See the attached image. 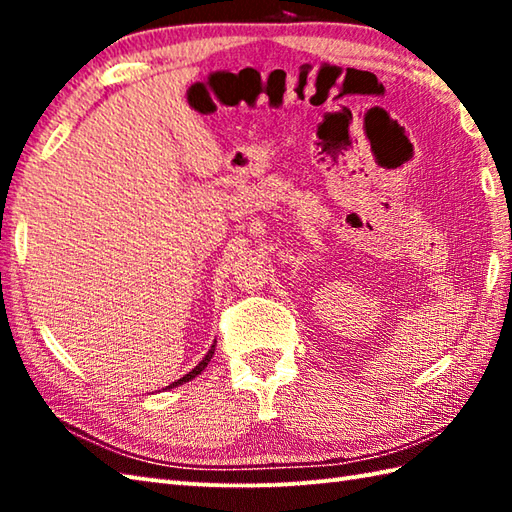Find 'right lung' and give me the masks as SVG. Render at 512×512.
I'll return each mask as SVG.
<instances>
[{
	"mask_svg": "<svg viewBox=\"0 0 512 512\" xmlns=\"http://www.w3.org/2000/svg\"><path fill=\"white\" fill-rule=\"evenodd\" d=\"M213 354H215V343L211 345V350L209 352H206V356L202 358V361L198 363V365H195L193 369H191V372L189 374H184L180 380H176V383H171L169 387H165V389H171V387H178V385H182V383H189V380H193L195 376H198V374H202L204 372V367L206 365H209V361H211V358H213Z\"/></svg>",
	"mask_w": 512,
	"mask_h": 512,
	"instance_id": "right-lung-1",
	"label": "right lung"
}]
</instances>
